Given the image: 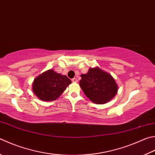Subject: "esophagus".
I'll use <instances>...</instances> for the list:
<instances>
[{"mask_svg": "<svg viewBox=\"0 0 155 155\" xmlns=\"http://www.w3.org/2000/svg\"><path fill=\"white\" fill-rule=\"evenodd\" d=\"M72 81L73 83H77L78 82V80H77V78H73L72 79Z\"/></svg>", "mask_w": 155, "mask_h": 155, "instance_id": "esophagus-1", "label": "esophagus"}]
</instances>
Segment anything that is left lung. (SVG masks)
I'll use <instances>...</instances> for the list:
<instances>
[{
  "instance_id": "1",
  "label": "left lung",
  "mask_w": 155,
  "mask_h": 155,
  "mask_svg": "<svg viewBox=\"0 0 155 155\" xmlns=\"http://www.w3.org/2000/svg\"><path fill=\"white\" fill-rule=\"evenodd\" d=\"M81 88L89 99L95 104L109 102L118 91L117 83L112 76L98 67L90 68L87 74L81 75Z\"/></svg>"
}]
</instances>
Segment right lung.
Instances as JSON below:
<instances>
[{
	"mask_svg": "<svg viewBox=\"0 0 155 155\" xmlns=\"http://www.w3.org/2000/svg\"><path fill=\"white\" fill-rule=\"evenodd\" d=\"M70 83L71 81L66 75L51 69L34 80L32 90L39 99L47 102L58 99Z\"/></svg>",
	"mask_w": 155,
	"mask_h": 155,
	"instance_id": "add662e5",
	"label": "right lung"
}]
</instances>
